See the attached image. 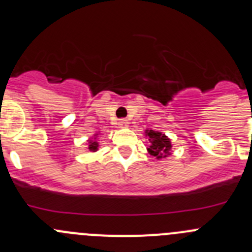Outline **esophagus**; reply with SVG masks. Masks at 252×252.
<instances>
[{"label": "esophagus", "mask_w": 252, "mask_h": 252, "mask_svg": "<svg viewBox=\"0 0 252 252\" xmlns=\"http://www.w3.org/2000/svg\"><path fill=\"white\" fill-rule=\"evenodd\" d=\"M118 126L122 129H126L129 126V122L126 121V119H122V121L118 122Z\"/></svg>", "instance_id": "esophagus-1"}]
</instances>
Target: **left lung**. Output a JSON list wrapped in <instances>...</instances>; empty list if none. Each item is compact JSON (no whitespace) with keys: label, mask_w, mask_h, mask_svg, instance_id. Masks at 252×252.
Returning <instances> with one entry per match:
<instances>
[{"label":"left lung","mask_w":252,"mask_h":252,"mask_svg":"<svg viewBox=\"0 0 252 252\" xmlns=\"http://www.w3.org/2000/svg\"><path fill=\"white\" fill-rule=\"evenodd\" d=\"M144 135L149 139V147L147 152L151 156L156 157V159L167 158L172 155V140L161 131L154 130V129H146Z\"/></svg>","instance_id":"obj_1"}]
</instances>
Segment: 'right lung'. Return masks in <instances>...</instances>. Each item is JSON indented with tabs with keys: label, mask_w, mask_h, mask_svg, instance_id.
<instances>
[{
	"label": "right lung",
	"mask_w": 252,
	"mask_h": 252,
	"mask_svg": "<svg viewBox=\"0 0 252 252\" xmlns=\"http://www.w3.org/2000/svg\"><path fill=\"white\" fill-rule=\"evenodd\" d=\"M98 135H100V131H96L93 136H90V138L86 140L88 141L89 152H91V154H95V152L98 151V147H100V142L97 141Z\"/></svg>",
	"instance_id": "add662e5"
}]
</instances>
